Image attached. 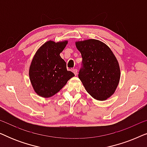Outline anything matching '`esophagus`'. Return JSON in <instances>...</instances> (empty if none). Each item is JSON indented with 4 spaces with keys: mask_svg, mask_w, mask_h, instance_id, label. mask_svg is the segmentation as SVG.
I'll return each mask as SVG.
<instances>
[{
    "mask_svg": "<svg viewBox=\"0 0 147 147\" xmlns=\"http://www.w3.org/2000/svg\"><path fill=\"white\" fill-rule=\"evenodd\" d=\"M72 71L74 72V74H75L76 76L77 75V74H78V69H72Z\"/></svg>",
    "mask_w": 147,
    "mask_h": 147,
    "instance_id": "1",
    "label": "esophagus"
}]
</instances>
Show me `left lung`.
<instances>
[{
  "label": "left lung",
  "mask_w": 147,
  "mask_h": 147,
  "mask_svg": "<svg viewBox=\"0 0 147 147\" xmlns=\"http://www.w3.org/2000/svg\"><path fill=\"white\" fill-rule=\"evenodd\" d=\"M82 54L78 78L92 97L106 100L114 93L119 83L118 62L111 49L102 41L88 39L76 43Z\"/></svg>",
  "instance_id": "left-lung-1"
}]
</instances>
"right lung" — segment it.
Returning <instances> with one entry per match:
<instances>
[{
  "mask_svg": "<svg viewBox=\"0 0 147 147\" xmlns=\"http://www.w3.org/2000/svg\"><path fill=\"white\" fill-rule=\"evenodd\" d=\"M67 41H47L36 52L29 68V78L38 95L49 98L65 85L74 74L67 71L66 63L59 54Z\"/></svg>",
  "mask_w": 147,
  "mask_h": 147,
  "instance_id": "add662e5",
  "label": "right lung"
}]
</instances>
